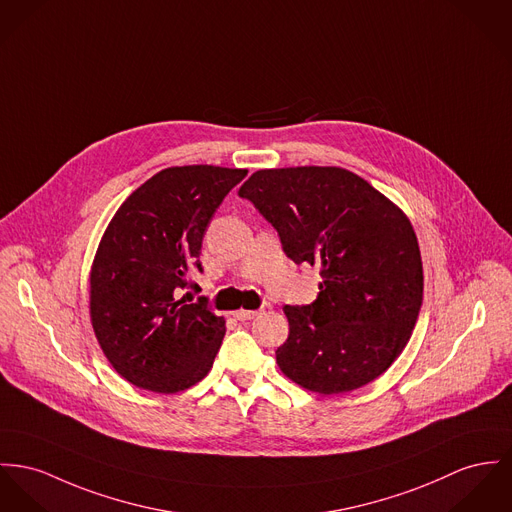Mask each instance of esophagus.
Wrapping results in <instances>:
<instances>
[{
	"label": "esophagus",
	"instance_id": "34e87169",
	"mask_svg": "<svg viewBox=\"0 0 512 512\" xmlns=\"http://www.w3.org/2000/svg\"><path fill=\"white\" fill-rule=\"evenodd\" d=\"M234 315H236V319H239V321H249V319L257 317L259 312L257 310H237V312H234Z\"/></svg>",
	"mask_w": 512,
	"mask_h": 512
}]
</instances>
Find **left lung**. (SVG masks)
<instances>
[{"label":"left lung","instance_id":"8db88e82","mask_svg":"<svg viewBox=\"0 0 512 512\" xmlns=\"http://www.w3.org/2000/svg\"><path fill=\"white\" fill-rule=\"evenodd\" d=\"M239 197L273 224L296 265L321 269L314 302L284 306L282 374L321 395L353 392L384 374L423 304L421 251L403 210L343 167L261 169Z\"/></svg>","mask_w":512,"mask_h":512}]
</instances>
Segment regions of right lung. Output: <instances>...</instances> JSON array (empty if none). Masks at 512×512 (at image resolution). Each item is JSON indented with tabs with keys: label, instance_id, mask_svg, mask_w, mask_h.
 Masks as SVG:
<instances>
[{
	"label": "right lung",
	"instance_id": "add662e5",
	"mask_svg": "<svg viewBox=\"0 0 512 512\" xmlns=\"http://www.w3.org/2000/svg\"><path fill=\"white\" fill-rule=\"evenodd\" d=\"M247 169L167 167L126 198L109 222L89 275L95 337L136 388L177 394L200 382L226 333V319L179 298L200 267L202 237Z\"/></svg>",
	"mask_w": 512,
	"mask_h": 512
}]
</instances>
